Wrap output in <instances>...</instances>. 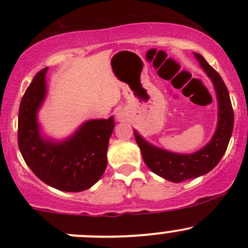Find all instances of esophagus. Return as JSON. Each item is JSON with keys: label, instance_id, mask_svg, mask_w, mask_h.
I'll return each mask as SVG.
<instances>
[{"label": "esophagus", "instance_id": "34e87169", "mask_svg": "<svg viewBox=\"0 0 248 248\" xmlns=\"http://www.w3.org/2000/svg\"><path fill=\"white\" fill-rule=\"evenodd\" d=\"M116 116H117V120H119V121H122V120L124 119V112H122V111L117 112Z\"/></svg>", "mask_w": 248, "mask_h": 248}]
</instances>
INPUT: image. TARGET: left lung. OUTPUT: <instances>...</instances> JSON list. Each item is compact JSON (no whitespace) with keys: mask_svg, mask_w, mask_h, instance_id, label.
<instances>
[{"mask_svg":"<svg viewBox=\"0 0 248 248\" xmlns=\"http://www.w3.org/2000/svg\"><path fill=\"white\" fill-rule=\"evenodd\" d=\"M197 61L214 84L218 104V120L216 131L205 146L192 154H176L161 149L145 140L134 129L136 141L140 147L142 159L151 171L171 182H181L207 174L223 157L231 140L234 126V112L229 92L221 76L205 61L202 55L194 52Z\"/></svg>","mask_w":248,"mask_h":248,"instance_id":"obj_1","label":"left lung"}]
</instances>
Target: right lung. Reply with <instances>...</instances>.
Instances as JSON below:
<instances>
[{
  "label": "right lung",
  "mask_w": 248,
  "mask_h": 248,
  "mask_svg": "<svg viewBox=\"0 0 248 248\" xmlns=\"http://www.w3.org/2000/svg\"><path fill=\"white\" fill-rule=\"evenodd\" d=\"M46 72L44 68L36 74L20 103V152L34 175L49 186L64 192L85 191L106 171L114 117L82 122L66 139L43 136L38 111L46 98Z\"/></svg>",
  "instance_id": "obj_1"
}]
</instances>
